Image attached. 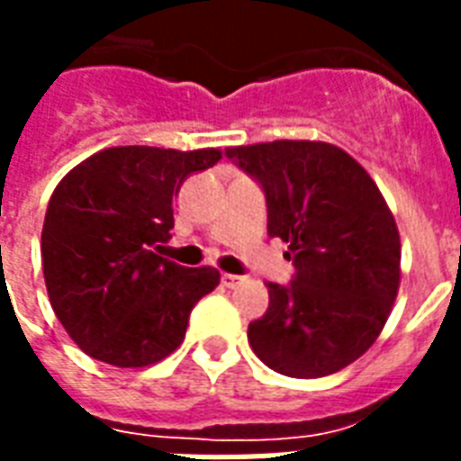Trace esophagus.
<instances>
[{"label":"esophagus","mask_w":461,"mask_h":461,"mask_svg":"<svg viewBox=\"0 0 461 461\" xmlns=\"http://www.w3.org/2000/svg\"><path fill=\"white\" fill-rule=\"evenodd\" d=\"M244 281L241 276H234V274H221V283L227 285V288H237L240 283Z\"/></svg>","instance_id":"1"}]
</instances>
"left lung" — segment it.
<instances>
[{
    "label": "left lung",
    "instance_id": "left-lung-1",
    "mask_svg": "<svg viewBox=\"0 0 461 461\" xmlns=\"http://www.w3.org/2000/svg\"><path fill=\"white\" fill-rule=\"evenodd\" d=\"M261 183L268 234L288 244L291 285H268V310L249 344L278 374L320 378L376 342L401 285V237L376 183L339 146L266 141L231 146Z\"/></svg>",
    "mask_w": 461,
    "mask_h": 461
}]
</instances>
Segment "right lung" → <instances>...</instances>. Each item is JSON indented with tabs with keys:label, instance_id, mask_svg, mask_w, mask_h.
Returning <instances> with one entry per match:
<instances>
[{
	"label": "right lung",
	"instance_id": "add662e5",
	"mask_svg": "<svg viewBox=\"0 0 461 461\" xmlns=\"http://www.w3.org/2000/svg\"><path fill=\"white\" fill-rule=\"evenodd\" d=\"M220 149L112 146L77 163L50 195L41 257L50 308L85 354L141 369L176 352L195 303L220 285L212 266L161 257L183 180Z\"/></svg>",
	"mask_w": 461,
	"mask_h": 461
}]
</instances>
